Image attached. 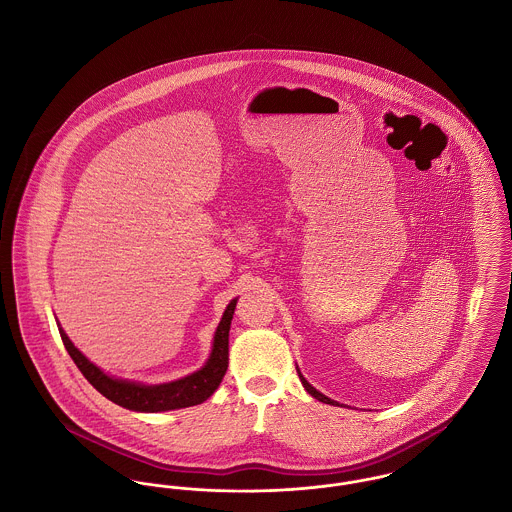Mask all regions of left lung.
<instances>
[{
  "label": "left lung",
  "mask_w": 512,
  "mask_h": 512,
  "mask_svg": "<svg viewBox=\"0 0 512 512\" xmlns=\"http://www.w3.org/2000/svg\"><path fill=\"white\" fill-rule=\"evenodd\" d=\"M298 376H300V374H298ZM300 381H302V385H304V387H306V391H308V393H310V395H312V397H314V399H318V401H322V403H325V404H337V403H335V401H331V399H327V397H325V395H322V393H320V391H316V389H314V387H312V385H310V383H308V381H306V379H304V377L300 376Z\"/></svg>",
  "instance_id": "left-lung-1"
}]
</instances>
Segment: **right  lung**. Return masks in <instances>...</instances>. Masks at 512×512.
I'll return each mask as SVG.
<instances>
[{
    "label": "right lung",
    "mask_w": 512,
    "mask_h": 512,
    "mask_svg": "<svg viewBox=\"0 0 512 512\" xmlns=\"http://www.w3.org/2000/svg\"><path fill=\"white\" fill-rule=\"evenodd\" d=\"M235 306H237V300H231L221 322L217 325L214 350L206 366L192 376L183 377L171 383H163V385H140L133 381L106 376L86 356H82L81 350L69 341L63 329H59V333L65 349L77 364V368L81 370L82 376L86 377L111 403L119 404L129 410H138V412H163V410L187 408V406L204 403L219 387L229 364V327H231Z\"/></svg>",
    "instance_id": "right-lung-1"
}]
</instances>
